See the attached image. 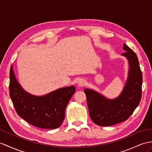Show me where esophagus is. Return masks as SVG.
Listing matches in <instances>:
<instances>
[{"instance_id": "1", "label": "esophagus", "mask_w": 152, "mask_h": 152, "mask_svg": "<svg viewBox=\"0 0 152 152\" xmlns=\"http://www.w3.org/2000/svg\"><path fill=\"white\" fill-rule=\"evenodd\" d=\"M85 84H86V81H85L84 79H80L78 81V86H79L83 87L84 86Z\"/></svg>"}]
</instances>
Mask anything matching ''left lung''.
Wrapping results in <instances>:
<instances>
[{
	"label": "left lung",
	"mask_w": 152,
	"mask_h": 152,
	"mask_svg": "<svg viewBox=\"0 0 152 152\" xmlns=\"http://www.w3.org/2000/svg\"><path fill=\"white\" fill-rule=\"evenodd\" d=\"M123 55L129 61L128 79L123 93L114 100H108L97 92L85 89L89 114L91 120L101 126H108L127 120L139 104L142 97V75L138 58L126 44Z\"/></svg>",
	"instance_id": "1"
}]
</instances>
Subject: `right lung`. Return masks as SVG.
Instances as JSON below:
<instances>
[{
    "mask_svg": "<svg viewBox=\"0 0 152 152\" xmlns=\"http://www.w3.org/2000/svg\"><path fill=\"white\" fill-rule=\"evenodd\" d=\"M10 96L17 114L28 123L43 129L58 128L63 122L65 109L75 88L58 89L43 97L24 91L15 77L12 66L10 73Z\"/></svg>",
    "mask_w": 152,
    "mask_h": 152,
    "instance_id": "1",
    "label": "right lung"
}]
</instances>
